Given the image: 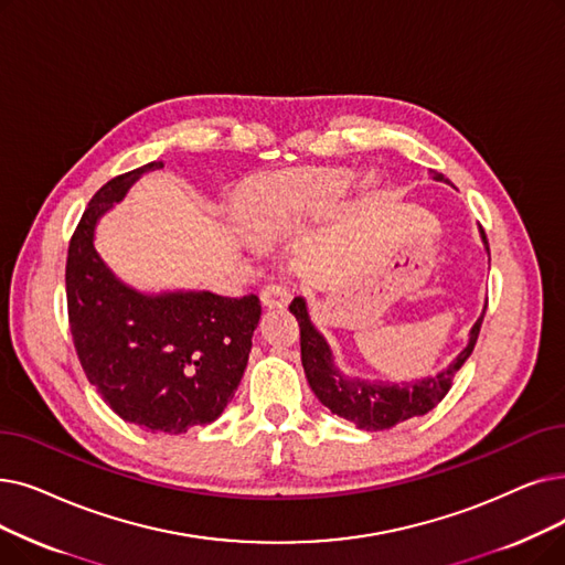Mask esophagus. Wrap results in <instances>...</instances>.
<instances>
[{"instance_id":"obj_1","label":"esophagus","mask_w":565,"mask_h":565,"mask_svg":"<svg viewBox=\"0 0 565 565\" xmlns=\"http://www.w3.org/2000/svg\"><path fill=\"white\" fill-rule=\"evenodd\" d=\"M260 302L265 309H286L290 302V292L279 284H269L260 290Z\"/></svg>"}]
</instances>
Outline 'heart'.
<instances>
[{"label": "heart", "instance_id": "obj_1", "mask_svg": "<svg viewBox=\"0 0 565 565\" xmlns=\"http://www.w3.org/2000/svg\"><path fill=\"white\" fill-rule=\"evenodd\" d=\"M355 184L351 170L298 168L267 173L242 186L237 207L242 224L256 242L296 231L347 199Z\"/></svg>", "mask_w": 565, "mask_h": 565}]
</instances>
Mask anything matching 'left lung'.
Here are the masks:
<instances>
[{
    "mask_svg": "<svg viewBox=\"0 0 565 565\" xmlns=\"http://www.w3.org/2000/svg\"><path fill=\"white\" fill-rule=\"evenodd\" d=\"M431 175L438 182H448L440 173H431ZM480 237H482V244L489 254V244H487L482 228H480ZM288 309L300 323L302 366H305L309 387L313 390L318 402L328 406L334 415H339V418L353 423L358 429L381 431V429L395 427L408 418H415V415L429 413L440 399L448 395L455 374L461 370V364L473 353L487 302H484L480 318L469 332V341H466V347L459 351V355L448 366H444V370L434 376L415 379V381H408L402 385L343 374L334 362V351L330 347V341L311 321L307 300L300 296L290 302Z\"/></svg>",
    "mask_w": 565,
    "mask_h": 565,
    "instance_id": "obj_1",
    "label": "left lung"
}]
</instances>
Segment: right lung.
I'll return each mask as SVG.
<instances>
[{
    "label": "right lung",
    "mask_w": 565,
    "mask_h": 565,
    "mask_svg": "<svg viewBox=\"0 0 565 565\" xmlns=\"http://www.w3.org/2000/svg\"><path fill=\"white\" fill-rule=\"evenodd\" d=\"M161 161L94 193L71 237L66 305L85 376L121 420L152 434L214 423L247 370L260 321L256 296L210 290L145 292L121 281L94 247L96 226Z\"/></svg>",
    "instance_id": "obj_1"
}]
</instances>
